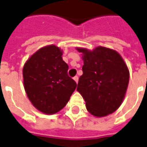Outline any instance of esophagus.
I'll list each match as a JSON object with an SVG mask.
<instances>
[{
    "instance_id": "obj_1",
    "label": "esophagus",
    "mask_w": 147,
    "mask_h": 147,
    "mask_svg": "<svg viewBox=\"0 0 147 147\" xmlns=\"http://www.w3.org/2000/svg\"><path fill=\"white\" fill-rule=\"evenodd\" d=\"M73 79H74V80L76 81V84H77V83H78V81H79V77H78V76H75L73 78Z\"/></svg>"
}]
</instances>
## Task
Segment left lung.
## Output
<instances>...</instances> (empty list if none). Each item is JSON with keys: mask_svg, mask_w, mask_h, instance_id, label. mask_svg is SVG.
Segmentation results:
<instances>
[{"mask_svg": "<svg viewBox=\"0 0 147 147\" xmlns=\"http://www.w3.org/2000/svg\"><path fill=\"white\" fill-rule=\"evenodd\" d=\"M83 53V75L77 91L86 102L87 110L96 117L115 111L121 105L129 83V70L115 50L97 47L93 51L77 48Z\"/></svg>", "mask_w": 147, "mask_h": 147, "instance_id": "8db88e82", "label": "left lung"}]
</instances>
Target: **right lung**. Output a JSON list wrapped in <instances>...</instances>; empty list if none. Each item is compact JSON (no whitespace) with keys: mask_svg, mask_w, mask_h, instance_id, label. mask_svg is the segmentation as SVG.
Masks as SVG:
<instances>
[{"mask_svg":"<svg viewBox=\"0 0 147 147\" xmlns=\"http://www.w3.org/2000/svg\"><path fill=\"white\" fill-rule=\"evenodd\" d=\"M63 52L55 45L39 49L23 68L24 89L32 105L40 111L52 115L63 109L77 84L67 75L68 65Z\"/></svg>","mask_w":147,"mask_h":147,"instance_id":"right-lung-1","label":"right lung"}]
</instances>
